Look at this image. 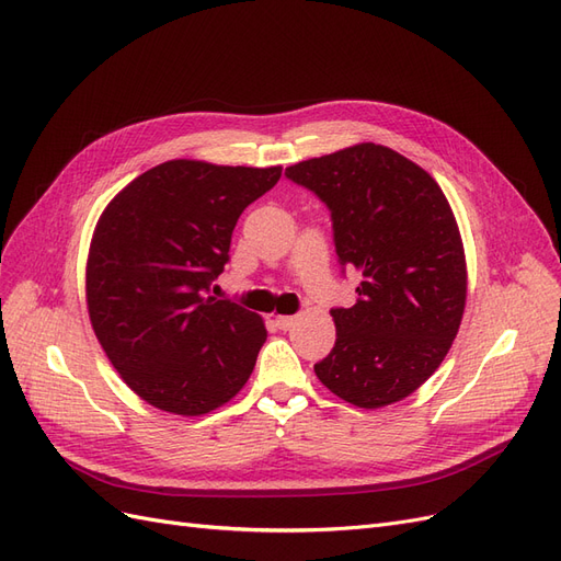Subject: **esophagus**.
I'll use <instances>...</instances> for the list:
<instances>
[{"label":"esophagus","mask_w":561,"mask_h":561,"mask_svg":"<svg viewBox=\"0 0 561 561\" xmlns=\"http://www.w3.org/2000/svg\"><path fill=\"white\" fill-rule=\"evenodd\" d=\"M297 322V318L295 316H276V325H278V330H290L293 325Z\"/></svg>","instance_id":"1"}]
</instances>
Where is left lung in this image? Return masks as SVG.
Listing matches in <instances>:
<instances>
[{
    "label": "left lung",
    "instance_id": "left-lung-1",
    "mask_svg": "<svg viewBox=\"0 0 561 561\" xmlns=\"http://www.w3.org/2000/svg\"><path fill=\"white\" fill-rule=\"evenodd\" d=\"M285 175L330 208L339 264L363 278L358 301L330 311L336 342L316 377L365 410L407 398L445 360L466 309V254L449 201L423 168L375 142Z\"/></svg>",
    "mask_w": 561,
    "mask_h": 561
}]
</instances>
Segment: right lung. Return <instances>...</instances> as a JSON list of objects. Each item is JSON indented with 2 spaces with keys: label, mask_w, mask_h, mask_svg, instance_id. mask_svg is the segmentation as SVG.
I'll return each instance as SVG.
<instances>
[{
  "label": "right lung",
  "mask_w": 561,
  "mask_h": 561,
  "mask_svg": "<svg viewBox=\"0 0 561 561\" xmlns=\"http://www.w3.org/2000/svg\"><path fill=\"white\" fill-rule=\"evenodd\" d=\"M283 168L175 159L135 178L100 215L87 264L91 325L130 390L198 416L250 379L266 328L210 295L241 213Z\"/></svg>",
  "instance_id": "obj_1"
}]
</instances>
